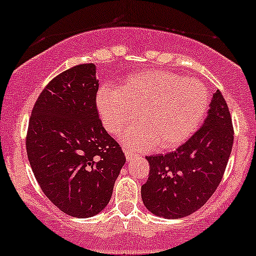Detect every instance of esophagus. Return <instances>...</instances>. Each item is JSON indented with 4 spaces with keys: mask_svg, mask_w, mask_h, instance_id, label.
Wrapping results in <instances>:
<instances>
[{
    "mask_svg": "<svg viewBox=\"0 0 256 256\" xmlns=\"http://www.w3.org/2000/svg\"><path fill=\"white\" fill-rule=\"evenodd\" d=\"M124 156H126V159L129 162V160H132L135 156V153H133L132 150H124Z\"/></svg>",
    "mask_w": 256,
    "mask_h": 256,
    "instance_id": "1",
    "label": "esophagus"
}]
</instances>
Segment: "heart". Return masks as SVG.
<instances>
[{
    "mask_svg": "<svg viewBox=\"0 0 256 256\" xmlns=\"http://www.w3.org/2000/svg\"><path fill=\"white\" fill-rule=\"evenodd\" d=\"M209 103L204 83L165 70L132 76L118 90L104 86L96 96L100 120L110 133H118L136 116L141 120L121 135L133 150L156 144L171 148L184 142L200 127Z\"/></svg>",
    "mask_w": 256,
    "mask_h": 256,
    "instance_id": "1",
    "label": "heart"
}]
</instances>
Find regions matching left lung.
Listing matches in <instances>:
<instances>
[{"label":"left lung","instance_id":"1","mask_svg":"<svg viewBox=\"0 0 256 256\" xmlns=\"http://www.w3.org/2000/svg\"><path fill=\"white\" fill-rule=\"evenodd\" d=\"M234 142L232 116L220 90L203 126L174 152L146 156L150 176L141 186L144 206L164 218L194 214L216 191Z\"/></svg>","mask_w":256,"mask_h":256}]
</instances>
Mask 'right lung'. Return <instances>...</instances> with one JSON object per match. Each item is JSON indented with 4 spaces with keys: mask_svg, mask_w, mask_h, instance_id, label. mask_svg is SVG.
Segmentation results:
<instances>
[{
    "mask_svg": "<svg viewBox=\"0 0 256 256\" xmlns=\"http://www.w3.org/2000/svg\"><path fill=\"white\" fill-rule=\"evenodd\" d=\"M96 66L58 74L38 97L26 147L41 190L62 212L91 217L109 203L126 162L120 144L98 118Z\"/></svg>",
    "mask_w": 256,
    "mask_h": 256,
    "instance_id": "obj_1",
    "label": "right lung"
}]
</instances>
